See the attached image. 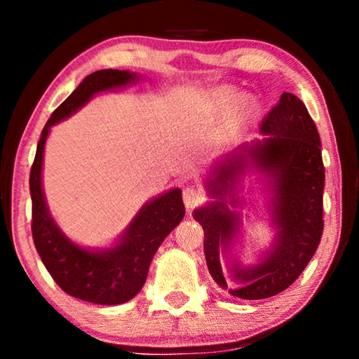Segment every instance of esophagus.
I'll return each mask as SVG.
<instances>
[{
    "label": "esophagus",
    "instance_id": "34e87169",
    "mask_svg": "<svg viewBox=\"0 0 359 359\" xmlns=\"http://www.w3.org/2000/svg\"><path fill=\"white\" fill-rule=\"evenodd\" d=\"M183 201H184L186 208L193 209L194 205H198L204 201L203 189H201L199 186H194V184L188 186V188H184V191H183Z\"/></svg>",
    "mask_w": 359,
    "mask_h": 359
}]
</instances>
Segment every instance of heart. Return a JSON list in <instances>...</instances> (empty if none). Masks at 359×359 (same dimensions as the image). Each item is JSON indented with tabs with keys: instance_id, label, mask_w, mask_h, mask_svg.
Segmentation results:
<instances>
[{
	"instance_id": "heart-1",
	"label": "heart",
	"mask_w": 359,
	"mask_h": 359,
	"mask_svg": "<svg viewBox=\"0 0 359 359\" xmlns=\"http://www.w3.org/2000/svg\"><path fill=\"white\" fill-rule=\"evenodd\" d=\"M208 102L214 111H227L237 102V111L242 117H252L259 109V101L257 96L245 95L238 97L237 90L230 86H222L210 93Z\"/></svg>"
}]
</instances>
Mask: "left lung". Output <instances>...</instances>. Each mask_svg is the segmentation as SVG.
<instances>
[{
  "label": "left lung",
  "mask_w": 359,
  "mask_h": 359,
  "mask_svg": "<svg viewBox=\"0 0 359 359\" xmlns=\"http://www.w3.org/2000/svg\"><path fill=\"white\" fill-rule=\"evenodd\" d=\"M262 139L242 144L214 165L205 183L210 199L193 212L203 225L204 255L210 276L233 297L257 301L287 289L301 276L320 243L323 230V170L320 137L304 102L283 93L259 127ZM262 176L269 213L277 232L257 265L243 267L231 250L239 236L243 176ZM226 258L232 287L222 271Z\"/></svg>",
  "instance_id": "1"
}]
</instances>
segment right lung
<instances>
[{"instance_id":"add662e5","label":"right lung","mask_w":359,"mask_h":359,"mask_svg":"<svg viewBox=\"0 0 359 359\" xmlns=\"http://www.w3.org/2000/svg\"><path fill=\"white\" fill-rule=\"evenodd\" d=\"M139 80L137 73L127 70H97L88 75L52 112L42 129L29 178L32 238L42 263L67 294L101 306L124 304L144 287L156 250L184 217L181 189L166 191L142 205L112 247H80L62 232L48 212L42 188L43 149L52 126L68 119L100 93L124 88Z\"/></svg>"}]
</instances>
